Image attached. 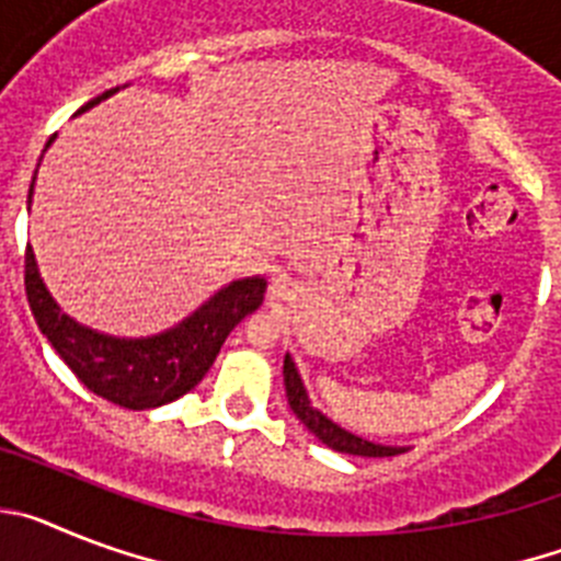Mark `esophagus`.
Instances as JSON below:
<instances>
[{
	"mask_svg": "<svg viewBox=\"0 0 561 561\" xmlns=\"http://www.w3.org/2000/svg\"><path fill=\"white\" fill-rule=\"evenodd\" d=\"M284 297H286V280L277 277V280H272L270 286V300H284Z\"/></svg>",
	"mask_w": 561,
	"mask_h": 561,
	"instance_id": "esophagus-1",
	"label": "esophagus"
}]
</instances>
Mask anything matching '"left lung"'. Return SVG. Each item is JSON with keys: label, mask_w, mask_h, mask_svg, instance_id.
<instances>
[{"label": "left lung", "mask_w": 561, "mask_h": 561, "mask_svg": "<svg viewBox=\"0 0 561 561\" xmlns=\"http://www.w3.org/2000/svg\"><path fill=\"white\" fill-rule=\"evenodd\" d=\"M284 381H286V396H289V408L295 410L297 419L304 421L306 427H309L317 438L323 440L325 447L336 449V453H345V455H362V458H390V455L404 453V449L381 447V444H370V440L356 438V435H351V433H345L342 427H336L334 421L325 419L320 410L311 408L304 381H300V376H297L295 362H291L289 354H286V359H284Z\"/></svg>", "instance_id": "8db88e82"}]
</instances>
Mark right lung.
<instances>
[{"label":"right lung","mask_w":561,"mask_h":561,"mask_svg":"<svg viewBox=\"0 0 561 561\" xmlns=\"http://www.w3.org/2000/svg\"><path fill=\"white\" fill-rule=\"evenodd\" d=\"M112 92L114 89H108L83 108L95 106ZM24 291L42 334L83 388L117 408L151 410L180 399L205 379L227 334L264 304L266 280H236L210 297L185 323L148 340H114L69 320L42 284L30 244L24 252Z\"/></svg>","instance_id":"right-lung-1"}]
</instances>
